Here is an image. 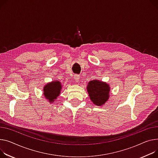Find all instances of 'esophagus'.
Returning a JSON list of instances; mask_svg holds the SVG:
<instances>
[{
  "label": "esophagus",
  "mask_w": 158,
  "mask_h": 158,
  "mask_svg": "<svg viewBox=\"0 0 158 158\" xmlns=\"http://www.w3.org/2000/svg\"><path fill=\"white\" fill-rule=\"evenodd\" d=\"M73 78H74V80L76 82H78L79 81H80V76L79 75H74V76H73Z\"/></svg>",
  "instance_id": "obj_1"
}]
</instances>
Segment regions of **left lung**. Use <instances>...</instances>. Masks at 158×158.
Listing matches in <instances>:
<instances>
[{"instance_id": "obj_1", "label": "left lung", "mask_w": 158, "mask_h": 158, "mask_svg": "<svg viewBox=\"0 0 158 158\" xmlns=\"http://www.w3.org/2000/svg\"><path fill=\"white\" fill-rule=\"evenodd\" d=\"M87 91L91 102L97 106H103L109 100L110 87L108 84L99 80L88 82Z\"/></svg>"}]
</instances>
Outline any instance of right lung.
I'll return each instance as SVG.
<instances>
[{
	"mask_svg": "<svg viewBox=\"0 0 158 158\" xmlns=\"http://www.w3.org/2000/svg\"><path fill=\"white\" fill-rule=\"evenodd\" d=\"M61 82L58 81H54L48 82L44 87V96L49 102L52 103L54 102L60 94L62 88Z\"/></svg>",
	"mask_w": 158,
	"mask_h": 158,
	"instance_id": "add662e5",
	"label": "right lung"
}]
</instances>
